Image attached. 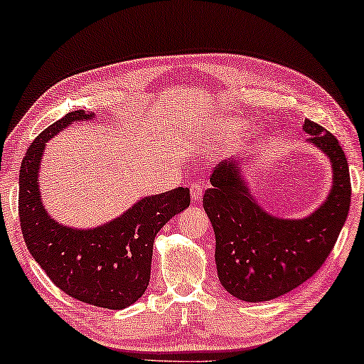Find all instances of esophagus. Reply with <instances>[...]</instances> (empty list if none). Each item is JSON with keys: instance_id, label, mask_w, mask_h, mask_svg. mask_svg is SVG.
Segmentation results:
<instances>
[{"instance_id": "34e87169", "label": "esophagus", "mask_w": 364, "mask_h": 364, "mask_svg": "<svg viewBox=\"0 0 364 364\" xmlns=\"http://www.w3.org/2000/svg\"><path fill=\"white\" fill-rule=\"evenodd\" d=\"M203 190L205 187L201 186V183H192V186H190V196H192V200L198 201L201 196H203Z\"/></svg>"}]
</instances>
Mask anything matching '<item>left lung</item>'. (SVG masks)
<instances>
[{"label": "left lung", "instance_id": "1", "mask_svg": "<svg viewBox=\"0 0 364 364\" xmlns=\"http://www.w3.org/2000/svg\"><path fill=\"white\" fill-rule=\"evenodd\" d=\"M308 141L332 164V188L323 205L303 219L266 213L250 193L238 164H218L203 208L216 235V267L223 287L243 301H269L306 282L331 255L350 210L348 163L338 140L319 124H303Z\"/></svg>", "mask_w": 364, "mask_h": 364}]
</instances>
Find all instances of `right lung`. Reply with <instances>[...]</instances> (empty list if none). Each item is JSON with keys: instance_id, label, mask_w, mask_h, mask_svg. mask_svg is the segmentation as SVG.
<instances>
[{"instance_id": "add662e5", "label": "right lung", "mask_w": 364, "mask_h": 364, "mask_svg": "<svg viewBox=\"0 0 364 364\" xmlns=\"http://www.w3.org/2000/svg\"><path fill=\"white\" fill-rule=\"evenodd\" d=\"M93 116L82 109L69 112L28 146L19 174L21 229L28 252L64 294L93 306L122 309L145 294L154 237L190 205V190L177 187L143 196L122 216L95 229H73L51 219L38 188L46 141L69 124Z\"/></svg>"}]
</instances>
